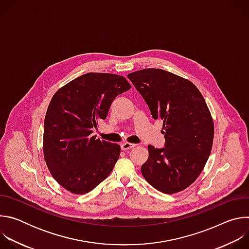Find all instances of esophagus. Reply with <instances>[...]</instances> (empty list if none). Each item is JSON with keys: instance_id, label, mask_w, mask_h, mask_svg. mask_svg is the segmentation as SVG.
I'll return each mask as SVG.
<instances>
[{"instance_id": "obj_1", "label": "esophagus", "mask_w": 249, "mask_h": 249, "mask_svg": "<svg viewBox=\"0 0 249 249\" xmlns=\"http://www.w3.org/2000/svg\"><path fill=\"white\" fill-rule=\"evenodd\" d=\"M135 145L134 144H131V143H128V142H125V143L121 144V149L123 151H127V150H130L132 148H134Z\"/></svg>"}]
</instances>
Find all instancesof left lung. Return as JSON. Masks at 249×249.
<instances>
[{"instance_id": "obj_1", "label": "left lung", "mask_w": 249, "mask_h": 249, "mask_svg": "<svg viewBox=\"0 0 249 249\" xmlns=\"http://www.w3.org/2000/svg\"><path fill=\"white\" fill-rule=\"evenodd\" d=\"M128 79L153 118L163 121L164 147L148 146L142 174L162 193L182 191L197 179L213 146L214 122L205 99L190 81L161 69L140 70Z\"/></svg>"}]
</instances>
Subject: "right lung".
<instances>
[{"mask_svg":"<svg viewBox=\"0 0 249 249\" xmlns=\"http://www.w3.org/2000/svg\"><path fill=\"white\" fill-rule=\"evenodd\" d=\"M131 89L119 75L88 73L53 95L44 120V159L53 178L74 194H86L112 171L120 146L92 136L114 98Z\"/></svg>","mask_w":249,"mask_h":249,"instance_id":"obj_1","label":"right lung"}]
</instances>
